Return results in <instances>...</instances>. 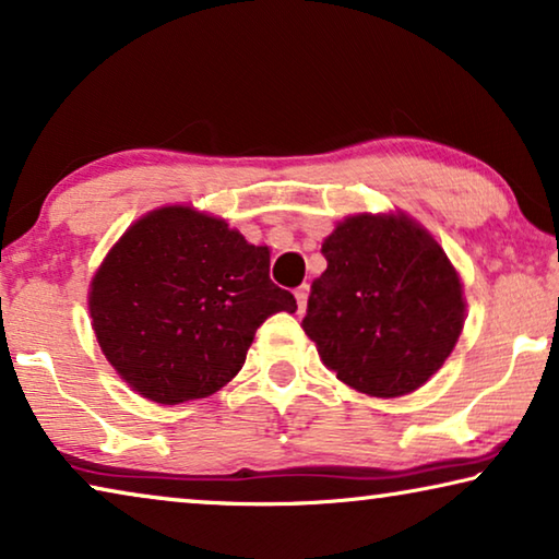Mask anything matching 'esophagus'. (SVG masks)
Here are the masks:
<instances>
[{"instance_id": "esophagus-1", "label": "esophagus", "mask_w": 559, "mask_h": 559, "mask_svg": "<svg viewBox=\"0 0 559 559\" xmlns=\"http://www.w3.org/2000/svg\"><path fill=\"white\" fill-rule=\"evenodd\" d=\"M296 301H298V311H306V304H308V286L304 283V286L296 288Z\"/></svg>"}]
</instances>
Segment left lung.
Instances as JSON below:
<instances>
[{
  "label": "left lung",
  "mask_w": 559,
  "mask_h": 559,
  "mask_svg": "<svg viewBox=\"0 0 559 559\" xmlns=\"http://www.w3.org/2000/svg\"><path fill=\"white\" fill-rule=\"evenodd\" d=\"M304 331L344 384L371 396L419 389L464 326L462 283L406 215H354L323 240Z\"/></svg>",
  "instance_id": "8db88e82"
}]
</instances>
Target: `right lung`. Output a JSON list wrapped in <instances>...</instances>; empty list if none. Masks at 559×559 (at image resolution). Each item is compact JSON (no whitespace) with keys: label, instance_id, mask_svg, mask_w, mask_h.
Returning <instances> with one entry per match:
<instances>
[{"label":"right lung","instance_id":"1","mask_svg":"<svg viewBox=\"0 0 559 559\" xmlns=\"http://www.w3.org/2000/svg\"><path fill=\"white\" fill-rule=\"evenodd\" d=\"M271 253L193 207L147 213L93 278L99 348L128 384L157 404L203 399L236 377L269 316L296 311L269 276Z\"/></svg>","mask_w":559,"mask_h":559}]
</instances>
